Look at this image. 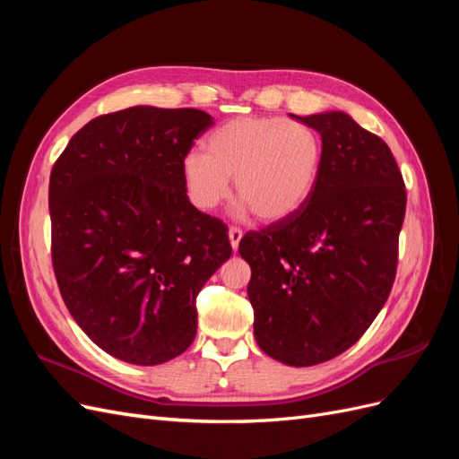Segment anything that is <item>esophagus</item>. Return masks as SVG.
Returning a JSON list of instances; mask_svg holds the SVG:
<instances>
[{"mask_svg":"<svg viewBox=\"0 0 459 459\" xmlns=\"http://www.w3.org/2000/svg\"><path fill=\"white\" fill-rule=\"evenodd\" d=\"M228 238H230V245H231L233 251H238L239 241H241V238H243V231H241V230H238V228H230V231H228Z\"/></svg>","mask_w":459,"mask_h":459,"instance_id":"1","label":"esophagus"}]
</instances>
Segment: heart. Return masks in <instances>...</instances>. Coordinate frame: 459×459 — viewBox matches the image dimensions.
<instances>
[{"instance_id":"1","label":"heart","mask_w":459,"mask_h":459,"mask_svg":"<svg viewBox=\"0 0 459 459\" xmlns=\"http://www.w3.org/2000/svg\"><path fill=\"white\" fill-rule=\"evenodd\" d=\"M324 164V143L308 124L283 117H238L204 142V152L184 155L179 172L189 201L214 211L230 195V178L241 197L238 214L255 212L275 224L308 203Z\"/></svg>"}]
</instances>
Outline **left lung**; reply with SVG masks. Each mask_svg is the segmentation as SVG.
<instances>
[{
    "mask_svg": "<svg viewBox=\"0 0 459 459\" xmlns=\"http://www.w3.org/2000/svg\"><path fill=\"white\" fill-rule=\"evenodd\" d=\"M324 164L308 203L283 221L248 231L239 255L255 337L277 362L307 368L349 351L391 293L406 187L391 149L342 110L310 117Z\"/></svg>",
    "mask_w": 459,
    "mask_h": 459,
    "instance_id": "1",
    "label": "left lung"
}]
</instances>
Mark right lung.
<instances>
[{
  "label": "right lung",
  "mask_w": 459,
  "mask_h": 459,
  "mask_svg": "<svg viewBox=\"0 0 459 459\" xmlns=\"http://www.w3.org/2000/svg\"><path fill=\"white\" fill-rule=\"evenodd\" d=\"M212 124L199 108H124L78 130L51 170V258L63 300L122 362L159 366L186 352L199 290L231 256L226 226L189 203L179 172Z\"/></svg>",
  "instance_id": "right-lung-1"
}]
</instances>
